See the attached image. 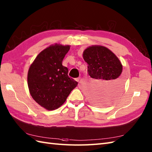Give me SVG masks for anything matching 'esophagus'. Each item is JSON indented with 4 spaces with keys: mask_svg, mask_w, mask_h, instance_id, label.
<instances>
[{
    "mask_svg": "<svg viewBox=\"0 0 152 152\" xmlns=\"http://www.w3.org/2000/svg\"><path fill=\"white\" fill-rule=\"evenodd\" d=\"M80 78L79 77V78H76V80L77 82H79L80 81Z\"/></svg>",
    "mask_w": 152,
    "mask_h": 152,
    "instance_id": "esophagus-1",
    "label": "esophagus"
}]
</instances>
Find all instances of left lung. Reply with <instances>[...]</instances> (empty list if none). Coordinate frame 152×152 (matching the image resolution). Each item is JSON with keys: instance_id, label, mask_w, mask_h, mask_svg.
I'll list each match as a JSON object with an SVG mask.
<instances>
[{"instance_id": "obj_1", "label": "left lung", "mask_w": 152, "mask_h": 152, "mask_svg": "<svg viewBox=\"0 0 152 152\" xmlns=\"http://www.w3.org/2000/svg\"><path fill=\"white\" fill-rule=\"evenodd\" d=\"M83 57L88 64V74L96 80L90 93V101L100 106L114 102L121 95L124 85L120 61L112 51L102 46L88 48L83 51Z\"/></svg>"}]
</instances>
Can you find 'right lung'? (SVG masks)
<instances>
[{"label": "right lung", "instance_id": "right-lung-1", "mask_svg": "<svg viewBox=\"0 0 152 152\" xmlns=\"http://www.w3.org/2000/svg\"><path fill=\"white\" fill-rule=\"evenodd\" d=\"M70 46L51 45L42 51L28 69V87L32 97L48 110H56L66 101L78 82L68 76L62 62Z\"/></svg>", "mask_w": 152, "mask_h": 152}]
</instances>
